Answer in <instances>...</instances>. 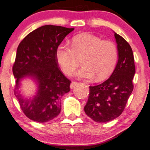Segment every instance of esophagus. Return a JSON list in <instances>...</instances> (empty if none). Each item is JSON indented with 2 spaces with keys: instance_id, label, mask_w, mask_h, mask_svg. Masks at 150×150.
<instances>
[{
  "instance_id": "1",
  "label": "esophagus",
  "mask_w": 150,
  "mask_h": 150,
  "mask_svg": "<svg viewBox=\"0 0 150 150\" xmlns=\"http://www.w3.org/2000/svg\"><path fill=\"white\" fill-rule=\"evenodd\" d=\"M78 84H79V83H78V82H76V81H73L72 83H71V86H70V87H71V89H73V88H74L75 86H77Z\"/></svg>"
}]
</instances>
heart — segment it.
<instances>
[{"mask_svg":"<svg viewBox=\"0 0 150 150\" xmlns=\"http://www.w3.org/2000/svg\"><path fill=\"white\" fill-rule=\"evenodd\" d=\"M63 72L68 76L74 74L80 60L83 66L77 71L80 78L97 80L106 79L112 73L118 58V50L114 42L102 40L90 33H83L73 38L71 45L60 43L55 53Z\"/></svg>","mask_w":150,"mask_h":150,"instance_id":"b5f03b06","label":"heart"}]
</instances>
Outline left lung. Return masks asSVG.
<instances>
[{
	"mask_svg": "<svg viewBox=\"0 0 150 150\" xmlns=\"http://www.w3.org/2000/svg\"><path fill=\"white\" fill-rule=\"evenodd\" d=\"M117 44L118 62L108 79L90 86V94L84 111L97 122H107L120 116L125 109L134 88L135 65L132 48L121 36L114 34Z\"/></svg>",
	"mask_w": 150,
	"mask_h": 150,
	"instance_id": "left-lung-1",
	"label": "left lung"
}]
</instances>
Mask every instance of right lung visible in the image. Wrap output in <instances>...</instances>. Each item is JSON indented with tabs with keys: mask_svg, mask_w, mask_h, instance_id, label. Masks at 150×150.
Returning a JSON list of instances; mask_svg holds the SVG:
<instances>
[{
	"mask_svg": "<svg viewBox=\"0 0 150 150\" xmlns=\"http://www.w3.org/2000/svg\"><path fill=\"white\" fill-rule=\"evenodd\" d=\"M74 28L45 25L28 34L19 44L13 73L16 78L14 94L26 117L33 121L49 122L61 110L60 99L70 91L71 81L63 74L55 53L57 46ZM26 75L38 82L37 94L24 99L18 91L19 80Z\"/></svg>",
	"mask_w": 150,
	"mask_h": 150,
	"instance_id": "add662e5",
	"label": "right lung"
}]
</instances>
